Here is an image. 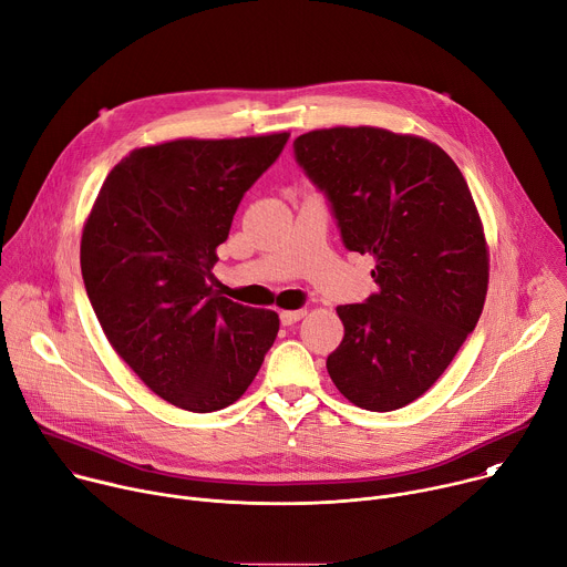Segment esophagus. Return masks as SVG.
Returning a JSON list of instances; mask_svg holds the SVG:
<instances>
[{
    "label": "esophagus",
    "mask_w": 567,
    "mask_h": 567,
    "mask_svg": "<svg viewBox=\"0 0 567 567\" xmlns=\"http://www.w3.org/2000/svg\"><path fill=\"white\" fill-rule=\"evenodd\" d=\"M307 316V309H287V311H280V320L282 326H293V322H298L300 318Z\"/></svg>",
    "instance_id": "1"
}]
</instances>
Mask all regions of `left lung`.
<instances>
[{
  "label": "left lung",
  "instance_id": "1",
  "mask_svg": "<svg viewBox=\"0 0 567 567\" xmlns=\"http://www.w3.org/2000/svg\"><path fill=\"white\" fill-rule=\"evenodd\" d=\"M293 156L328 197L346 249L374 258L379 291L337 307L346 334L328 372L359 409H403L449 368L487 296L471 190L440 145L379 127L300 134Z\"/></svg>",
  "mask_w": 567,
  "mask_h": 567
}]
</instances>
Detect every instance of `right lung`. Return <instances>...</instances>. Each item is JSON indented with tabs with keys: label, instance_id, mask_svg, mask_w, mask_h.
<instances>
[{
	"label": "right lung",
	"instance_id": "1",
	"mask_svg": "<svg viewBox=\"0 0 567 567\" xmlns=\"http://www.w3.org/2000/svg\"><path fill=\"white\" fill-rule=\"evenodd\" d=\"M289 134L179 138L132 150L107 175L80 241L90 302L118 357L190 413L230 406L256 379L280 318L213 285L245 193Z\"/></svg>",
	"mask_w": 567,
	"mask_h": 567
}]
</instances>
